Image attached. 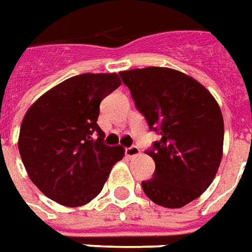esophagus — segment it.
<instances>
[{"label": "esophagus", "mask_w": 252, "mask_h": 252, "mask_svg": "<svg viewBox=\"0 0 252 252\" xmlns=\"http://www.w3.org/2000/svg\"><path fill=\"white\" fill-rule=\"evenodd\" d=\"M126 155L128 158H135V157H139L140 155V150L136 146H132V147L126 148Z\"/></svg>", "instance_id": "1"}]
</instances>
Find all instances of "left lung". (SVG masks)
<instances>
[{
    "mask_svg": "<svg viewBox=\"0 0 252 252\" xmlns=\"http://www.w3.org/2000/svg\"><path fill=\"white\" fill-rule=\"evenodd\" d=\"M150 129L160 135L147 154L154 178L142 182L150 200L182 208L205 191L222 158L224 120L211 92L194 78L169 67L120 71Z\"/></svg>",
    "mask_w": 252,
    "mask_h": 252,
    "instance_id": "left-lung-1",
    "label": "left lung"
}]
</instances>
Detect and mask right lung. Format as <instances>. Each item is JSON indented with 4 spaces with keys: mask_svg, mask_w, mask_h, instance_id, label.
I'll list each match as a JSON object with an SVG mask.
<instances>
[{
    "mask_svg": "<svg viewBox=\"0 0 252 252\" xmlns=\"http://www.w3.org/2000/svg\"><path fill=\"white\" fill-rule=\"evenodd\" d=\"M121 85L116 72H85L63 81L27 110L19 151L31 181L48 198L70 208L99 194L124 147L104 143L99 104Z\"/></svg>",
    "mask_w": 252,
    "mask_h": 252,
    "instance_id": "add662e5",
    "label": "right lung"
}]
</instances>
